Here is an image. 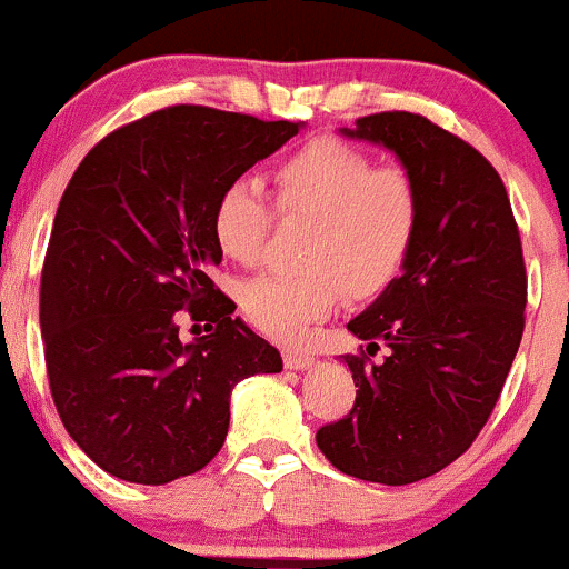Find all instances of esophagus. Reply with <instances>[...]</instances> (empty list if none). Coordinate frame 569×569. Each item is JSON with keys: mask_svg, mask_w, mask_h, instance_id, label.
Listing matches in <instances>:
<instances>
[{"mask_svg": "<svg viewBox=\"0 0 569 569\" xmlns=\"http://www.w3.org/2000/svg\"><path fill=\"white\" fill-rule=\"evenodd\" d=\"M283 363H286V369H293V371H305V369H310L312 363H316V358H312L310 352H305V350H293V348H286V350H283Z\"/></svg>", "mask_w": 569, "mask_h": 569, "instance_id": "34e87169", "label": "esophagus"}]
</instances>
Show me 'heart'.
Segmentation results:
<instances>
[{"mask_svg": "<svg viewBox=\"0 0 569 569\" xmlns=\"http://www.w3.org/2000/svg\"><path fill=\"white\" fill-rule=\"evenodd\" d=\"M278 208L310 219L297 276L251 278L240 289L246 318L276 339H299L335 310L345 289L369 297L407 262L420 224V192L403 168H375L369 154L335 139L312 141L276 171ZM272 227V206L253 179L219 192L211 232L224 257L257 262Z\"/></svg>", "mask_w": 569, "mask_h": 569, "instance_id": "b5f03b06", "label": "heart"}]
</instances>
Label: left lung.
Here are the masks:
<instances>
[{
  "mask_svg": "<svg viewBox=\"0 0 569 569\" xmlns=\"http://www.w3.org/2000/svg\"><path fill=\"white\" fill-rule=\"evenodd\" d=\"M339 133L396 154L420 224L401 276L348 323L388 356H342L356 403L316 443L337 471L401 487L455 462L492 415L525 331V259L506 187L471 143L409 112Z\"/></svg>",
  "mask_w": 569,
  "mask_h": 569,
  "instance_id": "obj_1",
  "label": "left lung"
}]
</instances>
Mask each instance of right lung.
Wrapping results in <instances>:
<instances>
[{"instance_id": "add662e5", "label": "right lung", "mask_w": 569, "mask_h": 569, "mask_svg": "<svg viewBox=\"0 0 569 569\" xmlns=\"http://www.w3.org/2000/svg\"><path fill=\"white\" fill-rule=\"evenodd\" d=\"M302 128L181 103L109 133L71 176L42 267L44 363L63 428L117 479L158 487L206 468L234 385L283 369L208 278L211 213ZM181 306L212 335L184 343Z\"/></svg>"}]
</instances>
